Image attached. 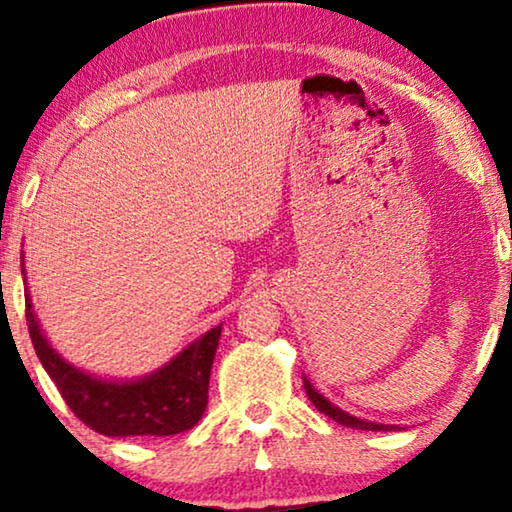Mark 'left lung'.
<instances>
[{"instance_id":"obj_1","label":"left lung","mask_w":512,"mask_h":512,"mask_svg":"<svg viewBox=\"0 0 512 512\" xmlns=\"http://www.w3.org/2000/svg\"><path fill=\"white\" fill-rule=\"evenodd\" d=\"M303 384H305L307 396H310V401L314 403V408H317L319 412H324L326 417H331L333 422L349 426V429H361V431H401V426L398 424H380V422H370V419L349 415V412H345L342 408H338V405H333L331 401H328L324 394H319V391L312 387V382L307 380L305 375H303Z\"/></svg>"}]
</instances>
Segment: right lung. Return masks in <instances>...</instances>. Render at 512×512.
Here are the masks:
<instances>
[{
	"instance_id": "right-lung-1",
	"label": "right lung",
	"mask_w": 512,
	"mask_h": 512,
	"mask_svg": "<svg viewBox=\"0 0 512 512\" xmlns=\"http://www.w3.org/2000/svg\"><path fill=\"white\" fill-rule=\"evenodd\" d=\"M25 282L27 326L41 366L60 389L69 408L83 424L107 438L177 436L193 429L207 408L209 373L223 324L209 328L142 377L109 380L69 363L41 328L25 277V254H20Z\"/></svg>"
}]
</instances>
